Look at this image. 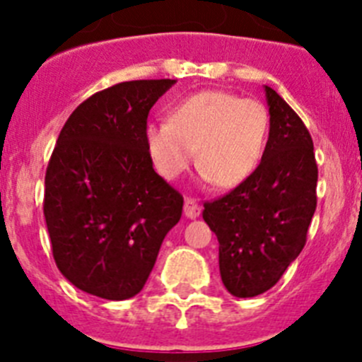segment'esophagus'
<instances>
[{"label":"esophagus","instance_id":"esophagus-1","mask_svg":"<svg viewBox=\"0 0 362 362\" xmlns=\"http://www.w3.org/2000/svg\"><path fill=\"white\" fill-rule=\"evenodd\" d=\"M201 214V204L194 199H187L185 201V216L188 219H196L197 216Z\"/></svg>","mask_w":362,"mask_h":362}]
</instances>
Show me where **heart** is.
<instances>
[{"mask_svg": "<svg viewBox=\"0 0 362 362\" xmlns=\"http://www.w3.org/2000/svg\"><path fill=\"white\" fill-rule=\"evenodd\" d=\"M270 114L259 99L204 90L170 110L168 123L146 127V145L165 177L183 174L196 158L204 177L233 188L250 177L264 156Z\"/></svg>", "mask_w": 362, "mask_h": 362, "instance_id": "1", "label": "heart"}]
</instances>
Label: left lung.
<instances>
[{"label": "left lung", "instance_id": "1", "mask_svg": "<svg viewBox=\"0 0 362 362\" xmlns=\"http://www.w3.org/2000/svg\"><path fill=\"white\" fill-rule=\"evenodd\" d=\"M270 134L257 170L223 197L206 201L203 219L219 241L223 284L235 297L270 290L306 245L317 206V163L303 119L270 86Z\"/></svg>", "mask_w": 362, "mask_h": 362}]
</instances>
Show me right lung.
Listing matches in <instances>:
<instances>
[{"mask_svg": "<svg viewBox=\"0 0 362 362\" xmlns=\"http://www.w3.org/2000/svg\"><path fill=\"white\" fill-rule=\"evenodd\" d=\"M175 79L95 92L70 114L45 174L43 212L63 276L101 299L141 292L183 196L156 174L146 145L153 103Z\"/></svg>", "mask_w": 362, "mask_h": 362, "instance_id": "1", "label": "right lung"}]
</instances>
